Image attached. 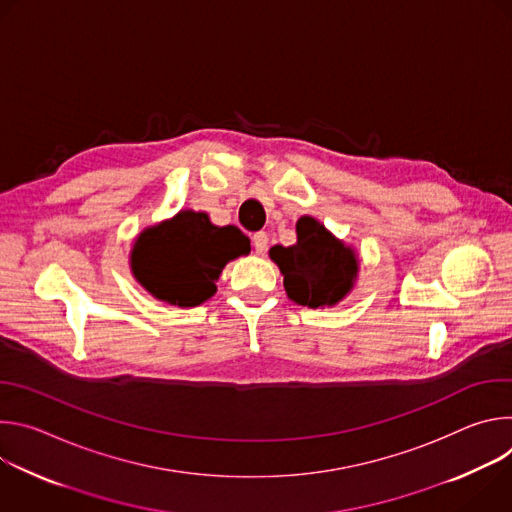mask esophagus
<instances>
[{
    "mask_svg": "<svg viewBox=\"0 0 512 512\" xmlns=\"http://www.w3.org/2000/svg\"><path fill=\"white\" fill-rule=\"evenodd\" d=\"M267 243H269V235L265 231H259V233L253 235V245H255L257 253L263 255L267 251Z\"/></svg>",
    "mask_w": 512,
    "mask_h": 512,
    "instance_id": "34e87169",
    "label": "esophagus"
}]
</instances>
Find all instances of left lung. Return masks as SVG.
<instances>
[{"label":"left lung","instance_id":"obj_1","mask_svg":"<svg viewBox=\"0 0 512 512\" xmlns=\"http://www.w3.org/2000/svg\"><path fill=\"white\" fill-rule=\"evenodd\" d=\"M296 233V245L269 249V257L283 275L287 298L308 308L338 304L358 273L354 249L338 241L314 216H302Z\"/></svg>","mask_w":512,"mask_h":512}]
</instances>
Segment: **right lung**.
Listing matches in <instances>:
<instances>
[{"label":"right lung","mask_w":512,"mask_h":512,"mask_svg":"<svg viewBox=\"0 0 512 512\" xmlns=\"http://www.w3.org/2000/svg\"><path fill=\"white\" fill-rule=\"evenodd\" d=\"M249 251L237 227H216L206 212L180 210L135 239L131 271L156 300L194 308L214 296L223 267Z\"/></svg>","instance_id":"add662e5"}]
</instances>
